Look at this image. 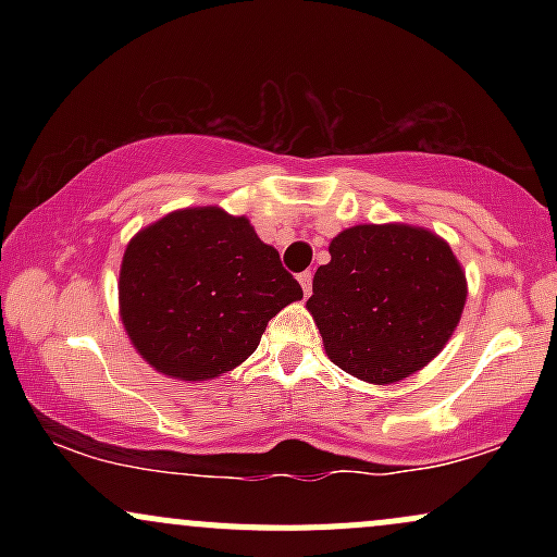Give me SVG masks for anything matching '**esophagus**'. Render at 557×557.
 <instances>
[{
    "label": "esophagus",
    "instance_id": "34e87169",
    "mask_svg": "<svg viewBox=\"0 0 557 557\" xmlns=\"http://www.w3.org/2000/svg\"><path fill=\"white\" fill-rule=\"evenodd\" d=\"M298 283H300V287H304V296H309V293H311V272H300Z\"/></svg>",
    "mask_w": 557,
    "mask_h": 557
}]
</instances>
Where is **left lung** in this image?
<instances>
[{
  "label": "left lung",
  "mask_w": 557,
  "mask_h": 557,
  "mask_svg": "<svg viewBox=\"0 0 557 557\" xmlns=\"http://www.w3.org/2000/svg\"><path fill=\"white\" fill-rule=\"evenodd\" d=\"M306 309L330 361L372 385L421 372L461 322L466 272L426 227L354 225L330 243Z\"/></svg>",
  "instance_id": "obj_1"
}]
</instances>
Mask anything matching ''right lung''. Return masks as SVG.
<instances>
[{"instance_id": "right-lung-1", "label": "right lung", "mask_w": 557, "mask_h": 557, "mask_svg": "<svg viewBox=\"0 0 557 557\" xmlns=\"http://www.w3.org/2000/svg\"><path fill=\"white\" fill-rule=\"evenodd\" d=\"M120 319L159 374L209 382L257 350L267 322L304 298L248 216L188 207L140 227L120 264Z\"/></svg>"}]
</instances>
